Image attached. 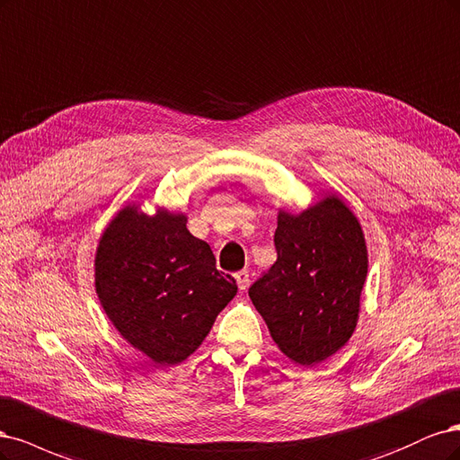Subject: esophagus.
Here are the masks:
<instances>
[{"label": "esophagus", "mask_w": 460, "mask_h": 460, "mask_svg": "<svg viewBox=\"0 0 460 460\" xmlns=\"http://www.w3.org/2000/svg\"><path fill=\"white\" fill-rule=\"evenodd\" d=\"M234 279H236V285H239L241 290H246L248 285H250V273L246 270L234 273Z\"/></svg>", "instance_id": "obj_1"}]
</instances>
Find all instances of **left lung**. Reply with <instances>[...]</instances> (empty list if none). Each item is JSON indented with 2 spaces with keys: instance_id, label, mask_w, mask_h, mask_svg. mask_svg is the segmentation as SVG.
<instances>
[{
  "instance_id": "1",
  "label": "left lung",
  "mask_w": 460,
  "mask_h": 460,
  "mask_svg": "<svg viewBox=\"0 0 460 460\" xmlns=\"http://www.w3.org/2000/svg\"><path fill=\"white\" fill-rule=\"evenodd\" d=\"M277 261L248 294L279 349L311 367L346 346L359 319L367 244L358 217L336 195L300 214L279 210Z\"/></svg>"
}]
</instances>
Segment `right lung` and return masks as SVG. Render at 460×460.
Listing matches in <instances>:
<instances>
[{"label":"right lung","mask_w":460,"mask_h":460,"mask_svg":"<svg viewBox=\"0 0 460 460\" xmlns=\"http://www.w3.org/2000/svg\"><path fill=\"white\" fill-rule=\"evenodd\" d=\"M95 290L116 331L158 365L185 361L236 294L187 216L128 204L102 231Z\"/></svg>","instance_id":"right-lung-1"}]
</instances>
